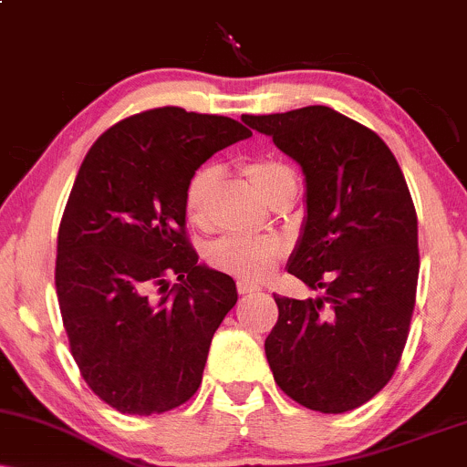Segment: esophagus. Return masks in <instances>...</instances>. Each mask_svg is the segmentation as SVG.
<instances>
[{"instance_id": "1", "label": "esophagus", "mask_w": 467, "mask_h": 467, "mask_svg": "<svg viewBox=\"0 0 467 467\" xmlns=\"http://www.w3.org/2000/svg\"><path fill=\"white\" fill-rule=\"evenodd\" d=\"M237 292H239V294H252V292H259V285H252V283L239 281V283H237Z\"/></svg>"}]
</instances>
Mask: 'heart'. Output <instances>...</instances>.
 <instances>
[{
  "label": "heart",
  "mask_w": 467,
  "mask_h": 467,
  "mask_svg": "<svg viewBox=\"0 0 467 467\" xmlns=\"http://www.w3.org/2000/svg\"><path fill=\"white\" fill-rule=\"evenodd\" d=\"M254 191L272 206L292 200L296 191L294 173L283 162L267 158L248 160L241 166ZM219 182L215 166H202L189 180L184 191V215L191 226L206 230L211 226V203ZM283 241L276 237H222L206 250V261L217 272L239 281H261L281 261Z\"/></svg>",
  "instance_id": "obj_1"
}]
</instances>
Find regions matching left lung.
Listing matches in <instances>:
<instances>
[{
    "label": "left lung",
    "mask_w": 467,
    "mask_h": 467,
    "mask_svg": "<svg viewBox=\"0 0 467 467\" xmlns=\"http://www.w3.org/2000/svg\"><path fill=\"white\" fill-rule=\"evenodd\" d=\"M241 120L303 166L307 219L287 272L325 289L318 301L275 296V382L305 409L353 410L393 378L415 309L417 213L404 173L378 133L331 107Z\"/></svg>",
    "instance_id": "left-lung-1"
}]
</instances>
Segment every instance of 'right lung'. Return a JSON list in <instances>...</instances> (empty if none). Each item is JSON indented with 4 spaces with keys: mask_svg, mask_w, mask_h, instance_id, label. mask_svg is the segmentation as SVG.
<instances>
[{
    "mask_svg": "<svg viewBox=\"0 0 467 467\" xmlns=\"http://www.w3.org/2000/svg\"><path fill=\"white\" fill-rule=\"evenodd\" d=\"M250 136L228 116L158 107L116 122L85 155L58 226L55 283L74 362L111 409L155 415L200 389L237 287L197 264L184 191L211 155Z\"/></svg>",
    "mask_w": 467,
    "mask_h": 467,
    "instance_id": "1",
    "label": "right lung"
}]
</instances>
